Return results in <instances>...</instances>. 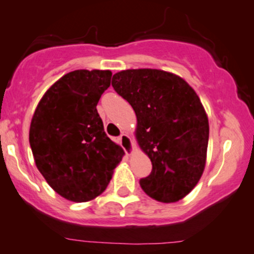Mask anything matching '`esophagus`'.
<instances>
[{
    "label": "esophagus",
    "mask_w": 254,
    "mask_h": 254,
    "mask_svg": "<svg viewBox=\"0 0 254 254\" xmlns=\"http://www.w3.org/2000/svg\"><path fill=\"white\" fill-rule=\"evenodd\" d=\"M119 141L122 143V147L127 152V154H131L132 151H134V142H132L131 137L127 134H122L119 137Z\"/></svg>",
    "instance_id": "obj_1"
}]
</instances>
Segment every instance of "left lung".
<instances>
[{"instance_id": "8db88e82", "label": "left lung", "mask_w": 254, "mask_h": 254, "mask_svg": "<svg viewBox=\"0 0 254 254\" xmlns=\"http://www.w3.org/2000/svg\"><path fill=\"white\" fill-rule=\"evenodd\" d=\"M112 86L134 108L138 145L152 162L140 186L153 199L178 202L203 174L209 124L190 85L158 69H127L114 74Z\"/></svg>"}]
</instances>
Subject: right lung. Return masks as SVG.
<instances>
[{
	"instance_id": "right-lung-1",
	"label": "right lung",
	"mask_w": 254,
	"mask_h": 254,
	"mask_svg": "<svg viewBox=\"0 0 254 254\" xmlns=\"http://www.w3.org/2000/svg\"><path fill=\"white\" fill-rule=\"evenodd\" d=\"M111 78V70L97 69L65 74L47 90L31 119L29 142L37 169L69 201L102 193L124 156L96 109Z\"/></svg>"
}]
</instances>
